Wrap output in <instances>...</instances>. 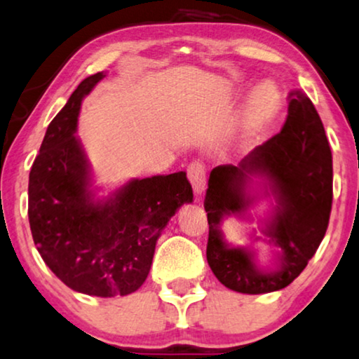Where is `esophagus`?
<instances>
[{"mask_svg": "<svg viewBox=\"0 0 359 359\" xmlns=\"http://www.w3.org/2000/svg\"><path fill=\"white\" fill-rule=\"evenodd\" d=\"M187 174H189V180L191 187H194L195 194H201L206 187V169L205 165L195 161V163L189 164V169H187Z\"/></svg>", "mask_w": 359, "mask_h": 359, "instance_id": "obj_1", "label": "esophagus"}]
</instances>
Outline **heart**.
Segmentation results:
<instances>
[{"label":"heart","instance_id":"1","mask_svg":"<svg viewBox=\"0 0 359 359\" xmlns=\"http://www.w3.org/2000/svg\"><path fill=\"white\" fill-rule=\"evenodd\" d=\"M281 107V90L271 81L260 83L252 90L244 110V130L255 131L270 122Z\"/></svg>","mask_w":359,"mask_h":359}]
</instances>
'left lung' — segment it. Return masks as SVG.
Masks as SVG:
<instances>
[{"label":"left lung","instance_id":"obj_1","mask_svg":"<svg viewBox=\"0 0 359 359\" xmlns=\"http://www.w3.org/2000/svg\"><path fill=\"white\" fill-rule=\"evenodd\" d=\"M254 177L265 180L267 196L276 198L262 231L280 249L276 271L259 269L253 252L231 248L219 229L224 215H248L256 199L250 194ZM332 182V151L322 120L311 99L292 90L278 135L250 151L239 165L224 164L211 170L205 196L210 224L206 260L216 278L244 294L278 291L294 281L325 236Z\"/></svg>","mask_w":359,"mask_h":359}]
</instances>
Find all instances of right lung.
I'll return each instance as SVG.
<instances>
[{
  "instance_id": "right-lung-1",
  "label": "right lung",
  "mask_w": 359,
  "mask_h": 359,
  "mask_svg": "<svg viewBox=\"0 0 359 359\" xmlns=\"http://www.w3.org/2000/svg\"><path fill=\"white\" fill-rule=\"evenodd\" d=\"M105 76L81 81L48 125L29 174L34 244L65 285L89 296L135 292L148 278L161 232L194 191L185 172L133 179L94 200L90 165L76 138L84 95Z\"/></svg>"
}]
</instances>
